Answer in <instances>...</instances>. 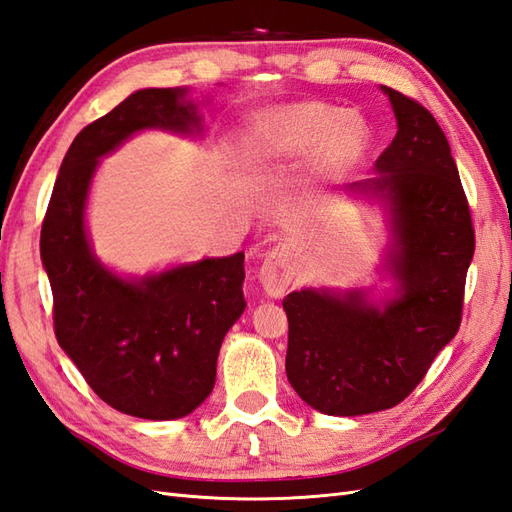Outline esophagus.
Listing matches in <instances>:
<instances>
[{
  "mask_svg": "<svg viewBox=\"0 0 512 512\" xmlns=\"http://www.w3.org/2000/svg\"><path fill=\"white\" fill-rule=\"evenodd\" d=\"M260 284L271 297H280L293 282V265L284 249H271L263 267H260Z\"/></svg>",
  "mask_w": 512,
  "mask_h": 512,
  "instance_id": "esophagus-1",
  "label": "esophagus"
}]
</instances>
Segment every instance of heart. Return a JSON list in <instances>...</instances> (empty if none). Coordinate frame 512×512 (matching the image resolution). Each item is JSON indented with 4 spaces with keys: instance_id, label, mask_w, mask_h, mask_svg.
Masks as SVG:
<instances>
[{
    "instance_id": "b5f03b06",
    "label": "heart",
    "mask_w": 512,
    "mask_h": 512,
    "mask_svg": "<svg viewBox=\"0 0 512 512\" xmlns=\"http://www.w3.org/2000/svg\"><path fill=\"white\" fill-rule=\"evenodd\" d=\"M252 143L267 156H291L317 149L323 171L350 169L365 154L369 132L363 119L326 104H297L269 110L252 128Z\"/></svg>"
}]
</instances>
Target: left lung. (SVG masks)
I'll list each match as a JSON object with an SVG mask.
<instances>
[{
  "instance_id": "left-lung-1",
  "label": "left lung",
  "mask_w": 512,
  "mask_h": 512,
  "mask_svg": "<svg viewBox=\"0 0 512 512\" xmlns=\"http://www.w3.org/2000/svg\"><path fill=\"white\" fill-rule=\"evenodd\" d=\"M389 95L397 132L376 160L378 178L352 189L389 202L397 245L391 254L400 297L382 310L363 293L295 291L286 378L319 413L354 417L393 408L415 391L463 319L467 269L476 249L471 210L439 123L417 99Z\"/></svg>"
}]
</instances>
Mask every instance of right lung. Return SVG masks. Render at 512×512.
Listing matches in <instances>:
<instances>
[{"instance_id":"add662e5","label":"right lung","mask_w":512,"mask_h":512,"mask_svg":"<svg viewBox=\"0 0 512 512\" xmlns=\"http://www.w3.org/2000/svg\"><path fill=\"white\" fill-rule=\"evenodd\" d=\"M182 97L143 89L89 123L62 160L41 228L60 347L99 400L154 421L189 415L213 391L221 341L245 310V254L121 280L91 252L84 202L97 158L130 134L197 128V108Z\"/></svg>"}]
</instances>
